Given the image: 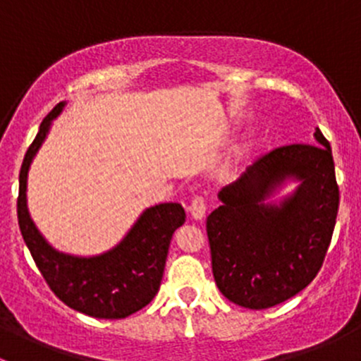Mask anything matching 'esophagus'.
I'll return each instance as SVG.
<instances>
[{
    "mask_svg": "<svg viewBox=\"0 0 361 361\" xmlns=\"http://www.w3.org/2000/svg\"><path fill=\"white\" fill-rule=\"evenodd\" d=\"M188 211H190V214L195 218V220H202L204 214H206V202H204L201 195H195V197L192 199L190 206H188Z\"/></svg>",
    "mask_w": 361,
    "mask_h": 361,
    "instance_id": "obj_1",
    "label": "esophagus"
}]
</instances>
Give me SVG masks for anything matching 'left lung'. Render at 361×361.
Masks as SVG:
<instances>
[{"instance_id":"left-lung-1","label":"left lung","mask_w":361,"mask_h":361,"mask_svg":"<svg viewBox=\"0 0 361 361\" xmlns=\"http://www.w3.org/2000/svg\"><path fill=\"white\" fill-rule=\"evenodd\" d=\"M316 145H288L258 159L218 192L207 216L211 265L218 290L241 307L267 309L316 278L332 241L338 211L332 148L322 130ZM290 180L298 187L270 199Z\"/></svg>"}]
</instances>
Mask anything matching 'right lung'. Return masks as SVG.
Here are the masks:
<instances>
[{
  "label": "right lung",
  "instance_id": "add662e5",
  "mask_svg": "<svg viewBox=\"0 0 361 361\" xmlns=\"http://www.w3.org/2000/svg\"><path fill=\"white\" fill-rule=\"evenodd\" d=\"M64 106L66 101L43 118L35 141L25 152L17 199L20 232L47 285L64 304L92 318H127L157 295L171 238L185 224V209L178 202L147 207L122 241L101 255L78 257L54 248L32 221L25 192L32 159L45 141L52 120Z\"/></svg>",
  "mask_w": 361,
  "mask_h": 361
}]
</instances>
